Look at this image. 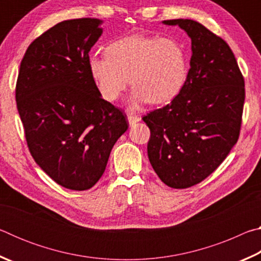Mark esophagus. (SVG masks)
<instances>
[{"mask_svg":"<svg viewBox=\"0 0 261 261\" xmlns=\"http://www.w3.org/2000/svg\"><path fill=\"white\" fill-rule=\"evenodd\" d=\"M127 121H129L130 124H135V123L140 121V116L135 114H127Z\"/></svg>","mask_w":261,"mask_h":261,"instance_id":"34e87169","label":"esophagus"}]
</instances>
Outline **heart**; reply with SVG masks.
Instances as JSON below:
<instances>
[{
  "instance_id": "heart-1",
  "label": "heart",
  "mask_w": 261,
  "mask_h": 261,
  "mask_svg": "<svg viewBox=\"0 0 261 261\" xmlns=\"http://www.w3.org/2000/svg\"><path fill=\"white\" fill-rule=\"evenodd\" d=\"M88 67L107 101L117 100L131 83L132 108L146 101L168 102L179 93L188 76L187 54L178 41L145 35L110 42L106 55L90 57Z\"/></svg>"
}]
</instances>
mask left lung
<instances>
[{
  "mask_svg": "<svg viewBox=\"0 0 261 261\" xmlns=\"http://www.w3.org/2000/svg\"><path fill=\"white\" fill-rule=\"evenodd\" d=\"M191 38L187 79L170 103L143 117L151 131L149 162L163 183L193 187L213 173L237 143L245 100L244 77L219 35L192 19L165 20Z\"/></svg>",
  "mask_w": 261,
  "mask_h": 261,
  "instance_id": "left-lung-1",
  "label": "left lung"
}]
</instances>
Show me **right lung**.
<instances>
[{"label":"right lung","mask_w":261,"mask_h":261,"mask_svg":"<svg viewBox=\"0 0 261 261\" xmlns=\"http://www.w3.org/2000/svg\"><path fill=\"white\" fill-rule=\"evenodd\" d=\"M101 20H64L29 46L16 84V102L29 151L61 187L91 189L129 126L126 115L101 98L90 72Z\"/></svg>","instance_id":"add662e5"}]
</instances>
